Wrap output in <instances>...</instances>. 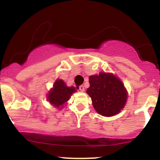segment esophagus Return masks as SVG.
Wrapping results in <instances>:
<instances>
[{
	"label": "esophagus",
	"instance_id": "obj_1",
	"mask_svg": "<svg viewBox=\"0 0 160 160\" xmlns=\"http://www.w3.org/2000/svg\"><path fill=\"white\" fill-rule=\"evenodd\" d=\"M79 89H80V92H83L84 90H85V89H84V86L82 85L79 86Z\"/></svg>",
	"mask_w": 160,
	"mask_h": 160
}]
</instances>
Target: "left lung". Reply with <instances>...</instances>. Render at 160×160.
Segmentation results:
<instances>
[{"label": "left lung", "mask_w": 160, "mask_h": 160, "mask_svg": "<svg viewBox=\"0 0 160 160\" xmlns=\"http://www.w3.org/2000/svg\"><path fill=\"white\" fill-rule=\"evenodd\" d=\"M86 92L99 114L112 117L120 112L126 102L127 92L122 82L112 74L100 73L89 78Z\"/></svg>", "instance_id": "8db88e82"}]
</instances>
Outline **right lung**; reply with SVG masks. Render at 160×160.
<instances>
[{"instance_id":"add662e5","label":"right lung","mask_w":160,"mask_h":160,"mask_svg":"<svg viewBox=\"0 0 160 160\" xmlns=\"http://www.w3.org/2000/svg\"><path fill=\"white\" fill-rule=\"evenodd\" d=\"M74 92H76L74 87H68L63 80H57L52 90L49 92L48 100L51 104L58 108L69 100L71 95Z\"/></svg>"}]
</instances>
